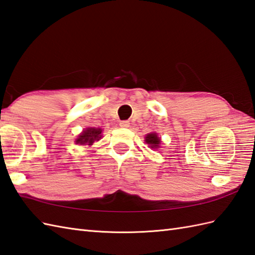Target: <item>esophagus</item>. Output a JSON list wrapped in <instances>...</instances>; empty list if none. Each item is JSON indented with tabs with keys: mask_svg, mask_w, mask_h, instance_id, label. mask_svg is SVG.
<instances>
[{
	"mask_svg": "<svg viewBox=\"0 0 255 255\" xmlns=\"http://www.w3.org/2000/svg\"><path fill=\"white\" fill-rule=\"evenodd\" d=\"M120 125H121V127L127 128V127H129V122H128V121H122V122L120 123Z\"/></svg>",
	"mask_w": 255,
	"mask_h": 255,
	"instance_id": "34e87169",
	"label": "esophagus"
}]
</instances>
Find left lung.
I'll list each match as a JSON object with an SVG mask.
<instances>
[{
	"label": "left lung",
	"mask_w": 255,
	"mask_h": 255,
	"mask_svg": "<svg viewBox=\"0 0 255 255\" xmlns=\"http://www.w3.org/2000/svg\"><path fill=\"white\" fill-rule=\"evenodd\" d=\"M145 142L147 144H150V146L153 147V149H156L157 146H159V143H161V139L157 137V134L155 132H153L146 135Z\"/></svg>",
	"instance_id": "1"
}]
</instances>
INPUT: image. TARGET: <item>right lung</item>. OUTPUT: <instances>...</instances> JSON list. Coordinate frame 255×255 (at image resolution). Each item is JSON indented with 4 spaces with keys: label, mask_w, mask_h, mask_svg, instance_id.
<instances>
[{
    "label": "right lung",
    "mask_w": 255,
    "mask_h": 255,
    "mask_svg": "<svg viewBox=\"0 0 255 255\" xmlns=\"http://www.w3.org/2000/svg\"><path fill=\"white\" fill-rule=\"evenodd\" d=\"M101 132H102V130L100 128H88L85 131H82L81 134H79V137L76 140V143H88V145H91L94 141L101 138Z\"/></svg>",
    "instance_id": "1"
}]
</instances>
